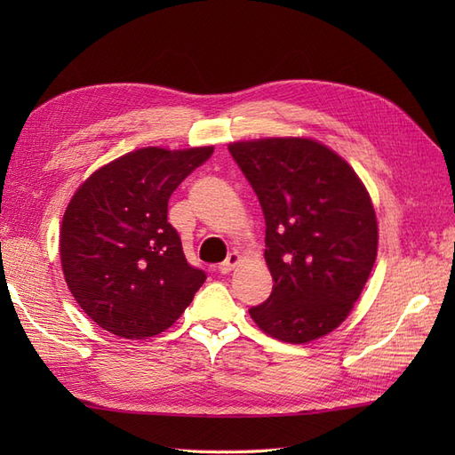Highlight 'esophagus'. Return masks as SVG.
I'll return each mask as SVG.
<instances>
[{
  "label": "esophagus",
  "mask_w": 455,
  "mask_h": 455,
  "mask_svg": "<svg viewBox=\"0 0 455 455\" xmlns=\"http://www.w3.org/2000/svg\"><path fill=\"white\" fill-rule=\"evenodd\" d=\"M239 259H241V256H239L237 252H231V254L222 261V264L218 266V271L222 273V275H226V273L233 271V267H235V266L239 264Z\"/></svg>",
  "instance_id": "34e87169"
}]
</instances>
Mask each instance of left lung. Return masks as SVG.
<instances>
[{
  "mask_svg": "<svg viewBox=\"0 0 455 455\" xmlns=\"http://www.w3.org/2000/svg\"><path fill=\"white\" fill-rule=\"evenodd\" d=\"M266 218L271 296L249 313L266 334L306 343L338 328L374 267L378 222L359 176L309 139L229 144Z\"/></svg>",
  "mask_w": 455,
  "mask_h": 455,
  "instance_id": "left-lung-1",
  "label": "left lung"
}]
</instances>
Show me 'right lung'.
I'll return each instance as SVG.
<instances>
[{
	"label": "right lung",
	"instance_id": "1",
	"mask_svg": "<svg viewBox=\"0 0 455 455\" xmlns=\"http://www.w3.org/2000/svg\"><path fill=\"white\" fill-rule=\"evenodd\" d=\"M214 148H142L91 174L62 218L60 259L72 296L116 336L167 330L191 304L206 273L188 264L169 199Z\"/></svg>",
	"mask_w": 455,
	"mask_h": 455
}]
</instances>
